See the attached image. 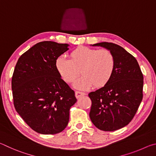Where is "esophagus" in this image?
<instances>
[{"label":"esophagus","instance_id":"34e87169","mask_svg":"<svg viewBox=\"0 0 156 156\" xmlns=\"http://www.w3.org/2000/svg\"><path fill=\"white\" fill-rule=\"evenodd\" d=\"M75 95H76V98H78L84 96V95H85V93H84V92H82V91H76V93H75Z\"/></svg>","mask_w":156,"mask_h":156}]
</instances>
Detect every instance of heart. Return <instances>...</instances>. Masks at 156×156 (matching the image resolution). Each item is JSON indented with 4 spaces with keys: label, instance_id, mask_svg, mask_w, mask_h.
Returning a JSON list of instances; mask_svg holds the SVG:
<instances>
[{
    "label": "heart",
    "instance_id": "heart-1",
    "mask_svg": "<svg viewBox=\"0 0 156 156\" xmlns=\"http://www.w3.org/2000/svg\"><path fill=\"white\" fill-rule=\"evenodd\" d=\"M70 59L60 56L56 60V68L63 80L68 83L76 80L80 73L83 76L74 84L76 88L87 89L94 85L103 86L114 71L115 59L108 49L80 47L71 53Z\"/></svg>",
    "mask_w": 156,
    "mask_h": 156
}]
</instances>
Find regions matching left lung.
Here are the masks:
<instances>
[{
	"instance_id": "left-lung-1",
	"label": "left lung",
	"mask_w": 156,
	"mask_h": 156,
	"mask_svg": "<svg viewBox=\"0 0 156 156\" xmlns=\"http://www.w3.org/2000/svg\"><path fill=\"white\" fill-rule=\"evenodd\" d=\"M92 46L109 50L115 57V66L104 87L89 94V117L100 130H118L127 125L138 111L143 97V75L135 57L122 47L107 42Z\"/></svg>"
}]
</instances>
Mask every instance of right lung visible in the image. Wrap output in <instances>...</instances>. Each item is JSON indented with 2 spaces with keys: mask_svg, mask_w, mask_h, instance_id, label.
<instances>
[{
  "mask_svg": "<svg viewBox=\"0 0 156 156\" xmlns=\"http://www.w3.org/2000/svg\"><path fill=\"white\" fill-rule=\"evenodd\" d=\"M68 47L53 41L41 42L21 55L16 65L12 78L14 107L37 133L62 131L68 125L70 108L77 101L56 65Z\"/></svg>",
  "mask_w": 156,
  "mask_h": 156,
  "instance_id": "add662e5",
  "label": "right lung"
}]
</instances>
